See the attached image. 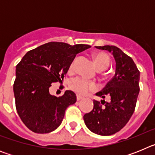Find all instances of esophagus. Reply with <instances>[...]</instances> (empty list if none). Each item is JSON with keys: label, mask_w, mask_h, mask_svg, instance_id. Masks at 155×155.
<instances>
[{"label": "esophagus", "mask_w": 155, "mask_h": 155, "mask_svg": "<svg viewBox=\"0 0 155 155\" xmlns=\"http://www.w3.org/2000/svg\"><path fill=\"white\" fill-rule=\"evenodd\" d=\"M83 99V97L81 96V95H78V94H77V100L78 101H80V100Z\"/></svg>", "instance_id": "34e87169"}]
</instances>
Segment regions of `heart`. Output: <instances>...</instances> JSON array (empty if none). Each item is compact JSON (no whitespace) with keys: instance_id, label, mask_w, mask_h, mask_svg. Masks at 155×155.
<instances>
[{"instance_id":"b5f03b06","label":"heart","mask_w":155,"mask_h":155,"mask_svg":"<svg viewBox=\"0 0 155 155\" xmlns=\"http://www.w3.org/2000/svg\"><path fill=\"white\" fill-rule=\"evenodd\" d=\"M94 59L97 68L98 70H101V71L106 69L110 64L109 56L106 53H102V52L95 53L94 56ZM73 66L74 62H72L70 68L72 69ZM69 86L71 89L79 94H85L87 92H89L90 91L96 89V85L94 83L89 81L81 77H76L74 78L71 79L69 83Z\"/></svg>"}]
</instances>
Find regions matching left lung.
Instances as JSON below:
<instances>
[{"mask_svg": "<svg viewBox=\"0 0 155 155\" xmlns=\"http://www.w3.org/2000/svg\"><path fill=\"white\" fill-rule=\"evenodd\" d=\"M98 50H107L116 61L115 75L103 89L96 93L105 98L110 97V102L102 107L94 100L92 110L84 116L86 127L94 134L110 136L119 132L128 123L136 106L139 94L140 71L130 57L115 46H95Z\"/></svg>", "mask_w": 155, "mask_h": 155, "instance_id": "obj_1", "label": "left lung"}]
</instances>
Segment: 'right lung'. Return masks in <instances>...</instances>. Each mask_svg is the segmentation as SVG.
Instances as JSON below:
<instances>
[{"mask_svg":"<svg viewBox=\"0 0 155 155\" xmlns=\"http://www.w3.org/2000/svg\"><path fill=\"white\" fill-rule=\"evenodd\" d=\"M90 47L50 42L27 52L16 66L13 87L16 109L30 130L47 134L61 125L67 108L76 102V94L66 91L56 97L50 87L53 82L64 81L77 54Z\"/></svg>","mask_w":155,"mask_h":155,"instance_id":"right-lung-1","label":"right lung"}]
</instances>
